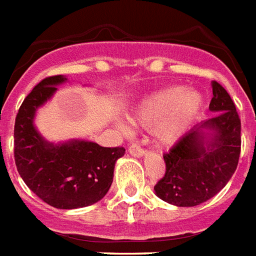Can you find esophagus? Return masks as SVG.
Here are the masks:
<instances>
[{
    "mask_svg": "<svg viewBox=\"0 0 256 256\" xmlns=\"http://www.w3.org/2000/svg\"><path fill=\"white\" fill-rule=\"evenodd\" d=\"M128 151H130V154H132V156H143L146 154V150H144L140 144H138V143H132V144H130Z\"/></svg>",
    "mask_w": 256,
    "mask_h": 256,
    "instance_id": "1",
    "label": "esophagus"
}]
</instances>
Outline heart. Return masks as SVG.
<instances>
[{
    "instance_id": "b5f03b06",
    "label": "heart",
    "mask_w": 256,
    "mask_h": 256,
    "mask_svg": "<svg viewBox=\"0 0 256 256\" xmlns=\"http://www.w3.org/2000/svg\"><path fill=\"white\" fill-rule=\"evenodd\" d=\"M203 95L182 87L165 88L148 95L135 110V120L144 126H156V140L162 144L176 142L195 121L203 108ZM126 128V126H122Z\"/></svg>"
}]
</instances>
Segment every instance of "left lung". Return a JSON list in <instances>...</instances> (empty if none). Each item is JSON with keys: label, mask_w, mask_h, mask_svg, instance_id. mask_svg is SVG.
<instances>
[{"label": "left lung", "mask_w": 256, "mask_h": 256, "mask_svg": "<svg viewBox=\"0 0 256 256\" xmlns=\"http://www.w3.org/2000/svg\"><path fill=\"white\" fill-rule=\"evenodd\" d=\"M212 87L208 109L216 113L214 117L194 126L164 154L166 172L154 190L160 199L174 206H198L212 199L238 168L240 117L226 90L216 80Z\"/></svg>", "instance_id": "left-lung-1"}]
</instances>
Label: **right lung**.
I'll return each instance as SVG.
<instances>
[{
	"label": "right lung",
	"mask_w": 256,
	"mask_h": 256,
	"mask_svg": "<svg viewBox=\"0 0 256 256\" xmlns=\"http://www.w3.org/2000/svg\"><path fill=\"white\" fill-rule=\"evenodd\" d=\"M66 78L49 76L35 86L18 109L14 121V162L27 187L56 208L94 204L109 191L116 161L124 147H102L94 142H46L34 126L35 112Z\"/></svg>",
	"instance_id": "obj_1"
}]
</instances>
